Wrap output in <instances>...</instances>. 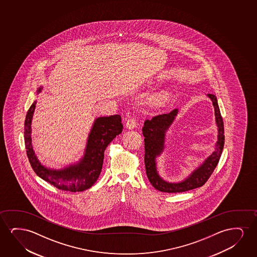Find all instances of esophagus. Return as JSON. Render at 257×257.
I'll use <instances>...</instances> for the list:
<instances>
[{
  "mask_svg": "<svg viewBox=\"0 0 257 257\" xmlns=\"http://www.w3.org/2000/svg\"><path fill=\"white\" fill-rule=\"evenodd\" d=\"M125 125H126L127 129L132 130V129H134L136 127L137 122H136V120L134 119V117H130L129 119H127Z\"/></svg>",
  "mask_w": 257,
  "mask_h": 257,
  "instance_id": "1",
  "label": "esophagus"
}]
</instances>
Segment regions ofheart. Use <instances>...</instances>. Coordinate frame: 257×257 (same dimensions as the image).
Wrapping results in <instances>:
<instances>
[{
  "mask_svg": "<svg viewBox=\"0 0 257 257\" xmlns=\"http://www.w3.org/2000/svg\"><path fill=\"white\" fill-rule=\"evenodd\" d=\"M169 94L168 92H162V93L155 95L152 98V100H153V102H155V104H162L169 99Z\"/></svg>",
  "mask_w": 257,
  "mask_h": 257,
  "instance_id": "obj_1",
  "label": "heart"
}]
</instances>
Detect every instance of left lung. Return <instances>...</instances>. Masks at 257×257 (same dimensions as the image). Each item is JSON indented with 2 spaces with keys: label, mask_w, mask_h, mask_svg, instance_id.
<instances>
[{
  "label": "left lung",
  "mask_w": 257,
  "mask_h": 257,
  "mask_svg": "<svg viewBox=\"0 0 257 257\" xmlns=\"http://www.w3.org/2000/svg\"><path fill=\"white\" fill-rule=\"evenodd\" d=\"M207 95L211 98L212 104L214 106L215 118L218 125V141L216 144V149L204 161V163L199 166L198 169L194 170L188 178L181 183H168L162 179L157 172L155 162L156 156H159L163 152L166 132L176 118L178 109H173L172 111L169 113L157 115L152 117L151 119H147L145 121L142 132L145 137L146 172L149 182L159 191L167 193H177L203 186L204 183L207 182L211 174L214 171L215 168L218 165L225 143L224 123L220 110L218 108L217 97L212 94H208Z\"/></svg>",
  "instance_id": "obj_1"
}]
</instances>
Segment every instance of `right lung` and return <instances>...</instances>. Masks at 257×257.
Instances as JSON below:
<instances>
[{
	"label": "right lung",
	"instance_id": "add662e5",
	"mask_svg": "<svg viewBox=\"0 0 257 257\" xmlns=\"http://www.w3.org/2000/svg\"><path fill=\"white\" fill-rule=\"evenodd\" d=\"M42 87L38 89V94ZM36 107V101L28 109L25 122V143L29 162L38 176L64 191H83L88 190L98 179L102 170L103 156L107 146L123 131L120 115L101 116L95 120L83 158L77 164L63 169H46L41 165L33 151L31 138V124Z\"/></svg>",
	"mask_w": 257,
	"mask_h": 257
}]
</instances>
